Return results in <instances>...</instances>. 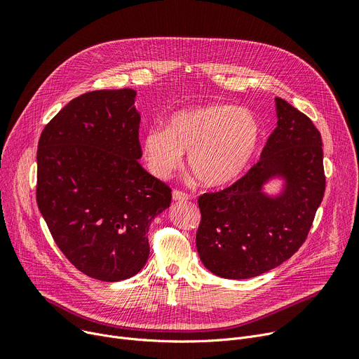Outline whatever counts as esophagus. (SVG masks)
<instances>
[{"label":"esophagus","instance_id":"1","mask_svg":"<svg viewBox=\"0 0 359 359\" xmlns=\"http://www.w3.org/2000/svg\"><path fill=\"white\" fill-rule=\"evenodd\" d=\"M191 195L189 194H184L183 191H173V201L176 202H184V201H189Z\"/></svg>","mask_w":359,"mask_h":359}]
</instances>
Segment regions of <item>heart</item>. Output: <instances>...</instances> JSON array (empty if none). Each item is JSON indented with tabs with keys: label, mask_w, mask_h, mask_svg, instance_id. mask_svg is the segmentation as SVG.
Instances as JSON below:
<instances>
[{
	"label": "heart",
	"mask_w": 359,
	"mask_h": 359,
	"mask_svg": "<svg viewBox=\"0 0 359 359\" xmlns=\"http://www.w3.org/2000/svg\"><path fill=\"white\" fill-rule=\"evenodd\" d=\"M262 128L250 110L205 104L177 110L167 126L149 128L141 140L144 160L157 177H167L189 151L194 176L208 187L236 180L253 160Z\"/></svg>",
	"instance_id": "obj_1"
}]
</instances>
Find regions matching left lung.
Returning a JSON list of instances; mask_svg holds the SVG:
<instances>
[{
	"instance_id": "left-lung-1",
	"label": "left lung",
	"mask_w": 359,
	"mask_h": 359,
	"mask_svg": "<svg viewBox=\"0 0 359 359\" xmlns=\"http://www.w3.org/2000/svg\"><path fill=\"white\" fill-rule=\"evenodd\" d=\"M278 126L249 172L219 192L199 196L196 249L206 269L227 279L265 273L306 241L323 201L326 176L322 137L311 119L275 99ZM286 177L285 194L269 198L261 186Z\"/></svg>"
}]
</instances>
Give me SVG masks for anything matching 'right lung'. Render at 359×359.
Masks as SVG:
<instances>
[{"instance_id": "add662e5", "label": "right lung", "mask_w": 359, "mask_h": 359, "mask_svg": "<svg viewBox=\"0 0 359 359\" xmlns=\"http://www.w3.org/2000/svg\"><path fill=\"white\" fill-rule=\"evenodd\" d=\"M130 88L96 90L62 107L37 145L36 201L56 246L80 272L116 282L149 255L148 229L172 189L140 164Z\"/></svg>"}]
</instances>
